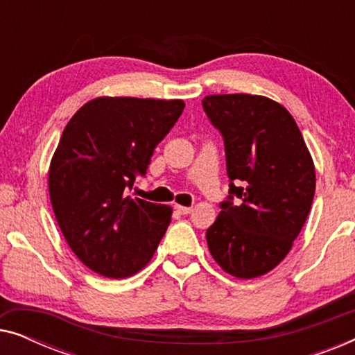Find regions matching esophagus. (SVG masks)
I'll list each match as a JSON object with an SVG mask.
<instances>
[{"label":"esophagus","mask_w":355,"mask_h":355,"mask_svg":"<svg viewBox=\"0 0 355 355\" xmlns=\"http://www.w3.org/2000/svg\"><path fill=\"white\" fill-rule=\"evenodd\" d=\"M176 210L181 213V215H191L193 211L192 207H182V205H176Z\"/></svg>","instance_id":"34e87169"}]
</instances>
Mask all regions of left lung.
I'll use <instances>...</instances> for the list:
<instances>
[{
    "mask_svg": "<svg viewBox=\"0 0 355 355\" xmlns=\"http://www.w3.org/2000/svg\"><path fill=\"white\" fill-rule=\"evenodd\" d=\"M202 106L225 142L230 178L208 249L226 273L257 278L288 255L307 220L312 157L289 111L266 96L208 95Z\"/></svg>",
    "mask_w": 355,
    "mask_h": 355,
    "instance_id": "8db88e82",
    "label": "left lung"
}]
</instances>
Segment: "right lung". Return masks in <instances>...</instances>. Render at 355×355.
<instances>
[{"mask_svg":"<svg viewBox=\"0 0 355 355\" xmlns=\"http://www.w3.org/2000/svg\"><path fill=\"white\" fill-rule=\"evenodd\" d=\"M182 110V100L101 96L62 130L48 174L53 211L72 252L95 273L135 275L166 232L171 207L132 198L128 189L147 174Z\"/></svg>","mask_w":355,"mask_h":355,"instance_id":"add662e5","label":"right lung"}]
</instances>
